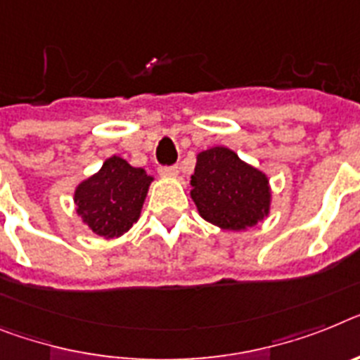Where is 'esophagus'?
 <instances>
[{
  "mask_svg": "<svg viewBox=\"0 0 360 360\" xmlns=\"http://www.w3.org/2000/svg\"><path fill=\"white\" fill-rule=\"evenodd\" d=\"M159 174H161L162 177H177V175H179V168H177V166H161V168H159Z\"/></svg>",
  "mask_w": 360,
  "mask_h": 360,
  "instance_id": "obj_1",
  "label": "esophagus"
}]
</instances>
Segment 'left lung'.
<instances>
[{
    "mask_svg": "<svg viewBox=\"0 0 360 360\" xmlns=\"http://www.w3.org/2000/svg\"><path fill=\"white\" fill-rule=\"evenodd\" d=\"M190 185L199 216L223 231H245L271 210L267 175L225 146L198 153Z\"/></svg>",
    "mask_w": 360,
    "mask_h": 360,
    "instance_id": "obj_1",
    "label": "left lung"
}]
</instances>
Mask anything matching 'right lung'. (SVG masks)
Here are the masks:
<instances>
[{
  "label": "right lung",
  "instance_id": "right-lung-1",
  "mask_svg": "<svg viewBox=\"0 0 360 360\" xmlns=\"http://www.w3.org/2000/svg\"><path fill=\"white\" fill-rule=\"evenodd\" d=\"M152 181L143 168H135L122 157H110L75 190L77 214L105 240L122 236L137 223Z\"/></svg>",
  "mask_w": 360,
  "mask_h": 360
}]
</instances>
